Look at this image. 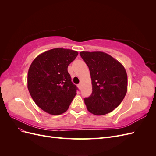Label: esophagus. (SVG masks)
Here are the masks:
<instances>
[{
	"mask_svg": "<svg viewBox=\"0 0 156 156\" xmlns=\"http://www.w3.org/2000/svg\"><path fill=\"white\" fill-rule=\"evenodd\" d=\"M77 87L79 88V90H81V84L79 83V84H77Z\"/></svg>",
	"mask_w": 156,
	"mask_h": 156,
	"instance_id": "obj_1",
	"label": "esophagus"
}]
</instances>
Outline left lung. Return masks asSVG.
I'll return each instance as SVG.
<instances>
[{
	"label": "left lung",
	"instance_id": "left-lung-1",
	"mask_svg": "<svg viewBox=\"0 0 156 156\" xmlns=\"http://www.w3.org/2000/svg\"><path fill=\"white\" fill-rule=\"evenodd\" d=\"M80 55L90 73L92 92L84 98L88 111L94 115H104L119 106L127 89L126 71L120 62L101 51H82Z\"/></svg>",
	"mask_w": 156,
	"mask_h": 156
}]
</instances>
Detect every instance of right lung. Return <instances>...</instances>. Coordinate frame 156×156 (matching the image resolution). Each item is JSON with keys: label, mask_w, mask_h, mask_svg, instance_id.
<instances>
[{"label": "right lung", "mask_w": 156, "mask_h": 156, "mask_svg": "<svg viewBox=\"0 0 156 156\" xmlns=\"http://www.w3.org/2000/svg\"><path fill=\"white\" fill-rule=\"evenodd\" d=\"M77 55L76 51L55 48L39 55L30 66L29 93L36 104L50 115L65 112L77 94V88L71 81L68 67Z\"/></svg>", "instance_id": "1"}]
</instances>
